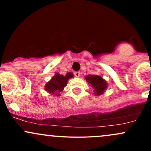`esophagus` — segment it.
I'll return each instance as SVG.
<instances>
[{
    "label": "esophagus",
    "instance_id": "34e87169",
    "mask_svg": "<svg viewBox=\"0 0 151 151\" xmlns=\"http://www.w3.org/2000/svg\"><path fill=\"white\" fill-rule=\"evenodd\" d=\"M74 75H75L76 77H79V76H80V72H74Z\"/></svg>",
    "mask_w": 151,
    "mask_h": 151
}]
</instances>
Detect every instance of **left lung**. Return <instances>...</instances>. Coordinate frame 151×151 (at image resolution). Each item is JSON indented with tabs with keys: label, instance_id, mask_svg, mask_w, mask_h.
I'll return each mask as SVG.
<instances>
[{
	"label": "left lung",
	"instance_id": "8db88e82",
	"mask_svg": "<svg viewBox=\"0 0 151 151\" xmlns=\"http://www.w3.org/2000/svg\"><path fill=\"white\" fill-rule=\"evenodd\" d=\"M85 79L90 84V86H92L93 93L96 96L103 94L105 90L108 87L107 81L101 76L96 75V74H89L86 76Z\"/></svg>",
	"mask_w": 151,
	"mask_h": 151
}]
</instances>
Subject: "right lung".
<instances>
[{"instance_id":"obj_1","label":"right lung","mask_w":151,"mask_h":151,"mask_svg":"<svg viewBox=\"0 0 151 151\" xmlns=\"http://www.w3.org/2000/svg\"><path fill=\"white\" fill-rule=\"evenodd\" d=\"M74 77L72 72H67L65 75H62L58 72L55 74L50 80L47 82L45 86V91L53 96H60V92L63 91L64 88L67 86V81L71 78Z\"/></svg>"}]
</instances>
